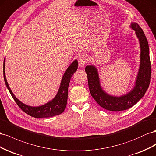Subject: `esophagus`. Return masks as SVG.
I'll use <instances>...</instances> for the list:
<instances>
[{
	"label": "esophagus",
	"instance_id": "esophagus-1",
	"mask_svg": "<svg viewBox=\"0 0 156 156\" xmlns=\"http://www.w3.org/2000/svg\"><path fill=\"white\" fill-rule=\"evenodd\" d=\"M87 63V57L85 55H82L79 57L78 59V65L80 67H83L85 66V65Z\"/></svg>",
	"mask_w": 156,
	"mask_h": 156
}]
</instances>
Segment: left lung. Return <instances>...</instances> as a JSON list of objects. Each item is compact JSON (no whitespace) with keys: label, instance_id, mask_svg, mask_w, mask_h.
Masks as SVG:
<instances>
[{"label":"left lung","instance_id":"8db88e82","mask_svg":"<svg viewBox=\"0 0 156 156\" xmlns=\"http://www.w3.org/2000/svg\"><path fill=\"white\" fill-rule=\"evenodd\" d=\"M135 30L140 46V65L135 86L128 94L122 97H113L106 94L101 87L97 69L93 65L87 66L85 70L87 75L88 86L91 96L101 107L110 111H122L135 105L148 90L151 78V63L149 46L143 30L136 23H131Z\"/></svg>","mask_w":156,"mask_h":156}]
</instances>
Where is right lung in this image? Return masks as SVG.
Here are the masks:
<instances>
[{"label":"right lung","mask_w":156,"mask_h":156,"mask_svg":"<svg viewBox=\"0 0 156 156\" xmlns=\"http://www.w3.org/2000/svg\"><path fill=\"white\" fill-rule=\"evenodd\" d=\"M4 65H5V58H4L3 65V74L6 86L8 89L9 91H10L13 99L15 101L16 103L18 105L19 107L24 112L30 115V116L37 118L53 117L63 112L66 106V103H67L68 89L70 78L72 77L73 74L78 69L77 60H75L65 71L63 78H62L59 91L54 99L50 102H49V103H46V105L41 106H37V107H33V106H29L22 103L13 94L6 80L5 71H4V69H5Z\"/></svg>","instance_id":"add662e5"}]
</instances>
